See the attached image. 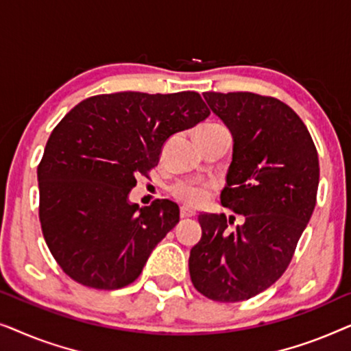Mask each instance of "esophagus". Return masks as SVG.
<instances>
[{
	"label": "esophagus",
	"instance_id": "1",
	"mask_svg": "<svg viewBox=\"0 0 351 351\" xmlns=\"http://www.w3.org/2000/svg\"><path fill=\"white\" fill-rule=\"evenodd\" d=\"M196 213H193V210L189 209V208H180V217L182 219H189V217H195Z\"/></svg>",
	"mask_w": 351,
	"mask_h": 351
}]
</instances>
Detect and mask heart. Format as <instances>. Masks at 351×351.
Masks as SVG:
<instances>
[{
	"label": "heart",
	"mask_w": 351,
	"mask_h": 351,
	"mask_svg": "<svg viewBox=\"0 0 351 351\" xmlns=\"http://www.w3.org/2000/svg\"><path fill=\"white\" fill-rule=\"evenodd\" d=\"M219 126L220 124H204V126H201L199 129H209V128H219ZM171 193L177 201H180L182 204L189 206V208H198V206L206 203V199H208L210 193H213V185H210L209 182L182 180V182H177L176 185H172Z\"/></svg>",
	"instance_id": "obj_1"
}]
</instances>
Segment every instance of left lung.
<instances>
[{
	"label": "left lung",
	"mask_w": 351,
	"mask_h": 351,
	"mask_svg": "<svg viewBox=\"0 0 351 351\" xmlns=\"http://www.w3.org/2000/svg\"><path fill=\"white\" fill-rule=\"evenodd\" d=\"M210 110L233 134L225 208L243 215L199 214L203 230L191 247L195 289L215 302L261 294L289 267L316 206L318 152L289 105L254 93H204Z\"/></svg>",
	"instance_id": "left-lung-1"
}]
</instances>
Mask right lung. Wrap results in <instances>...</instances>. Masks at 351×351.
<instances>
[{"label": "right lung", "instance_id": "add662e5", "mask_svg": "<svg viewBox=\"0 0 351 351\" xmlns=\"http://www.w3.org/2000/svg\"><path fill=\"white\" fill-rule=\"evenodd\" d=\"M195 90L114 93L83 100L47 138L38 165L40 222L62 270L80 285L113 291L142 273L153 247L179 222V206L128 195L160 161L172 134L209 117Z\"/></svg>", "mask_w": 351, "mask_h": 351}]
</instances>
